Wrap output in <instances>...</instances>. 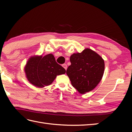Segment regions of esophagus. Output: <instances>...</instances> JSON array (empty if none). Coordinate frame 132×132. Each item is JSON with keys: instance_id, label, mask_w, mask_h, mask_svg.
I'll return each instance as SVG.
<instances>
[{"instance_id": "obj_1", "label": "esophagus", "mask_w": 132, "mask_h": 132, "mask_svg": "<svg viewBox=\"0 0 132 132\" xmlns=\"http://www.w3.org/2000/svg\"><path fill=\"white\" fill-rule=\"evenodd\" d=\"M62 66L63 67V68L66 70H67V68H68V66H67V64L66 63H64L62 64Z\"/></svg>"}]
</instances>
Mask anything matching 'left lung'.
I'll return each mask as SVG.
<instances>
[{
  "label": "left lung",
  "instance_id": "1",
  "mask_svg": "<svg viewBox=\"0 0 132 132\" xmlns=\"http://www.w3.org/2000/svg\"><path fill=\"white\" fill-rule=\"evenodd\" d=\"M66 74L74 87L80 94L91 91L100 82L104 71V61L90 49L74 53Z\"/></svg>",
  "mask_w": 132,
  "mask_h": 132
}]
</instances>
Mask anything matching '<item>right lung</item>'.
Segmentation results:
<instances>
[{
    "label": "right lung",
    "mask_w": 132,
    "mask_h": 132,
    "mask_svg": "<svg viewBox=\"0 0 132 132\" xmlns=\"http://www.w3.org/2000/svg\"><path fill=\"white\" fill-rule=\"evenodd\" d=\"M29 82L38 88L51 85L57 75L65 74L66 70L55 61L52 54L33 56L28 61L24 68Z\"/></svg>",
    "instance_id": "1"
}]
</instances>
